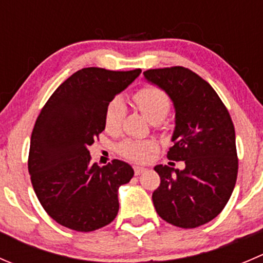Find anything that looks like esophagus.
<instances>
[{
    "instance_id": "obj_1",
    "label": "esophagus",
    "mask_w": 263,
    "mask_h": 263,
    "mask_svg": "<svg viewBox=\"0 0 263 263\" xmlns=\"http://www.w3.org/2000/svg\"><path fill=\"white\" fill-rule=\"evenodd\" d=\"M134 170H135V175H136V176L141 175V173H144L145 171H146L144 167H135Z\"/></svg>"
}]
</instances>
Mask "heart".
I'll list each match as a JSON object with an SVG mask.
<instances>
[{"label": "heart", "instance_id": "b5f03b06", "mask_svg": "<svg viewBox=\"0 0 263 263\" xmlns=\"http://www.w3.org/2000/svg\"><path fill=\"white\" fill-rule=\"evenodd\" d=\"M135 104L141 113L152 123L160 122L165 118L171 109V99L167 93L155 86H145L140 88L134 96ZM126 114V104L121 98H114L105 109V128L113 132L121 127L123 117ZM155 149V144L152 141H137L126 140L118 146V152L127 159L134 162H144L152 150Z\"/></svg>", "mask_w": 263, "mask_h": 263}]
</instances>
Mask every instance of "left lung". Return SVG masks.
I'll return each instance as SVG.
<instances>
[{"label":"left lung","mask_w":263,"mask_h":263,"mask_svg":"<svg viewBox=\"0 0 263 263\" xmlns=\"http://www.w3.org/2000/svg\"><path fill=\"white\" fill-rule=\"evenodd\" d=\"M144 77L172 100L176 126L167 158L185 162L182 171L154 167L160 177L153 193L155 211L171 225L198 228L220 215L235 187L233 121L212 86L187 68L149 69Z\"/></svg>","instance_id":"8db88e82"}]
</instances>
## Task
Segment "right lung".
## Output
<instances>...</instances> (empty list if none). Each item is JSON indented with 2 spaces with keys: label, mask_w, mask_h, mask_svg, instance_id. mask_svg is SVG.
Segmentation results:
<instances>
[{
  "label": "right lung",
  "mask_w": 263,
  "mask_h": 263,
  "mask_svg": "<svg viewBox=\"0 0 263 263\" xmlns=\"http://www.w3.org/2000/svg\"><path fill=\"white\" fill-rule=\"evenodd\" d=\"M140 73L83 68L64 81L41 110L28 171L41 205L61 226L88 233L116 218L118 189L129 182L134 170L118 159L103 167L91 164L88 146L105 129L108 104Z\"/></svg>",
  "instance_id": "add662e5"
}]
</instances>
